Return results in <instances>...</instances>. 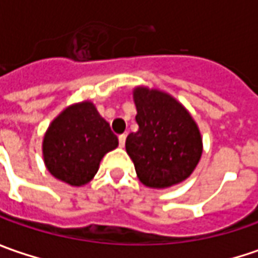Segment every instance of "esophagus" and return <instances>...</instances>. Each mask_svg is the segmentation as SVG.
Listing matches in <instances>:
<instances>
[{"instance_id":"34e87169","label":"esophagus","mask_w":258,"mask_h":258,"mask_svg":"<svg viewBox=\"0 0 258 258\" xmlns=\"http://www.w3.org/2000/svg\"><path fill=\"white\" fill-rule=\"evenodd\" d=\"M124 142H126V135H119V145H120V148H123Z\"/></svg>"}]
</instances>
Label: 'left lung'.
Wrapping results in <instances>:
<instances>
[{"mask_svg":"<svg viewBox=\"0 0 258 258\" xmlns=\"http://www.w3.org/2000/svg\"><path fill=\"white\" fill-rule=\"evenodd\" d=\"M138 132L126 138V152L145 186L165 189L188 179L203 155V136L191 113L159 89H134Z\"/></svg>","mask_w":258,"mask_h":258,"instance_id":"obj_1","label":"left lung"}]
</instances>
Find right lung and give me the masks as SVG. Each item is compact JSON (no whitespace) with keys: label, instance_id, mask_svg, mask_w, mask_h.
<instances>
[{"label":"right lung","instance_id":"1","mask_svg":"<svg viewBox=\"0 0 258 258\" xmlns=\"http://www.w3.org/2000/svg\"><path fill=\"white\" fill-rule=\"evenodd\" d=\"M117 136L90 100L63 109L48 124L43 138L47 171L72 186H83L94 178L100 161L117 148Z\"/></svg>","mask_w":258,"mask_h":258}]
</instances>
